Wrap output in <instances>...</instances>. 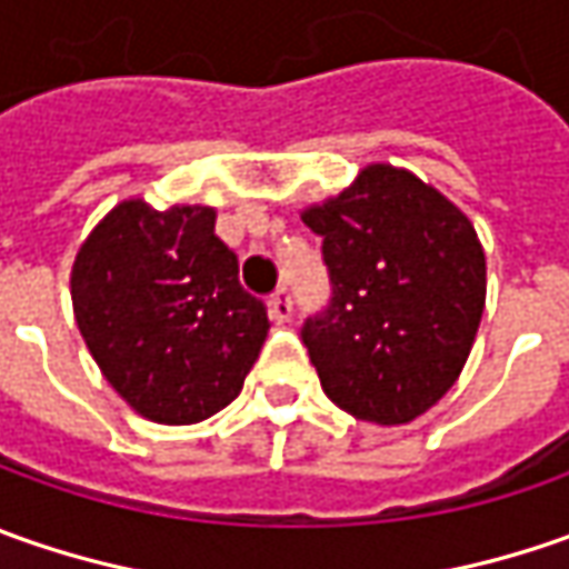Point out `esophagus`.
<instances>
[{
    "label": "esophagus",
    "mask_w": 569,
    "mask_h": 569,
    "mask_svg": "<svg viewBox=\"0 0 569 569\" xmlns=\"http://www.w3.org/2000/svg\"><path fill=\"white\" fill-rule=\"evenodd\" d=\"M269 303H272V317L278 322H288L291 319V288L288 284H278Z\"/></svg>",
    "instance_id": "obj_1"
}]
</instances>
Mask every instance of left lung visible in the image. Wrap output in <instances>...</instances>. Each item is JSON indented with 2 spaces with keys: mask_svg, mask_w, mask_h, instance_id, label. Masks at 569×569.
<instances>
[{
  "mask_svg": "<svg viewBox=\"0 0 569 569\" xmlns=\"http://www.w3.org/2000/svg\"><path fill=\"white\" fill-rule=\"evenodd\" d=\"M322 237L332 297L300 339L322 392L348 415L408 425L437 405L469 358L485 310V250L471 221L396 167L303 211Z\"/></svg>",
  "mask_w": 569,
  "mask_h": 569,
  "instance_id": "left-lung-1",
  "label": "left lung"
}]
</instances>
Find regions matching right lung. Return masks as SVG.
Segmentation results:
<instances>
[{
    "label": "right lung",
    "mask_w": 569,
    "mask_h": 569,
    "mask_svg": "<svg viewBox=\"0 0 569 569\" xmlns=\"http://www.w3.org/2000/svg\"><path fill=\"white\" fill-rule=\"evenodd\" d=\"M237 272L206 206L122 202L78 250V329L107 382L148 421L196 425L240 396L269 310Z\"/></svg>",
    "instance_id": "1"
}]
</instances>
